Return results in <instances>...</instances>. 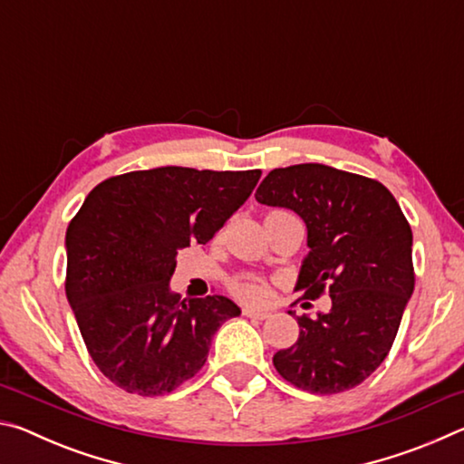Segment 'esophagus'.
I'll return each mask as SVG.
<instances>
[{
    "label": "esophagus",
    "instance_id": "1",
    "mask_svg": "<svg viewBox=\"0 0 464 464\" xmlns=\"http://www.w3.org/2000/svg\"><path fill=\"white\" fill-rule=\"evenodd\" d=\"M243 315L249 317V319H260V321H264V319L270 317V313H268V311H260V309L246 307V309H243Z\"/></svg>",
    "mask_w": 464,
    "mask_h": 464
}]
</instances>
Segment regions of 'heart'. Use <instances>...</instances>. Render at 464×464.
I'll return each instance as SVG.
<instances>
[{
	"mask_svg": "<svg viewBox=\"0 0 464 464\" xmlns=\"http://www.w3.org/2000/svg\"><path fill=\"white\" fill-rule=\"evenodd\" d=\"M233 290L239 298L249 303H260L264 301L266 295H268V288H266L264 282L257 276H243L239 280H235Z\"/></svg>",
	"mask_w": 464,
	"mask_h": 464,
	"instance_id": "b5f03b06",
	"label": "heart"
}]
</instances>
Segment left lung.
Here are the masks:
<instances>
[{
    "label": "left lung",
    "instance_id": "obj_1",
    "mask_svg": "<svg viewBox=\"0 0 464 464\" xmlns=\"http://www.w3.org/2000/svg\"><path fill=\"white\" fill-rule=\"evenodd\" d=\"M256 200L303 218L309 254L295 290L311 301L324 290L332 296L327 313L296 317L298 340L274 354V366L317 395L358 387L387 358L413 293V237L401 207L376 179L324 163L272 169Z\"/></svg>",
    "mask_w": 464,
    "mask_h": 464
}]
</instances>
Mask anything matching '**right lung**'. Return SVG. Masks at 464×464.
Instances as JSON below:
<instances>
[{"label":"right lung","instance_id":"1","mask_svg":"<svg viewBox=\"0 0 464 464\" xmlns=\"http://www.w3.org/2000/svg\"><path fill=\"white\" fill-rule=\"evenodd\" d=\"M260 169L155 168L108 178L67 227V301L90 356L116 387L166 395L200 371L241 315L231 298L169 290L178 249L207 243L249 198Z\"/></svg>","mask_w":464,"mask_h":464}]
</instances>
